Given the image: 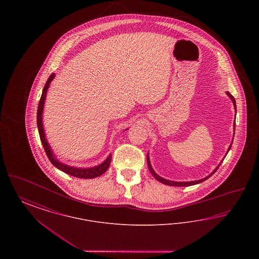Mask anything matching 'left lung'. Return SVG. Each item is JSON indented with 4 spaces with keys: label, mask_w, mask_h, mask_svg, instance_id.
<instances>
[{
    "label": "left lung",
    "mask_w": 259,
    "mask_h": 259,
    "mask_svg": "<svg viewBox=\"0 0 259 259\" xmlns=\"http://www.w3.org/2000/svg\"><path fill=\"white\" fill-rule=\"evenodd\" d=\"M227 93V95L231 98V100H232V102H233V104H234V107L235 109H236V101H235V98L229 93V92H226ZM233 143V142H232ZM232 145V144H231ZM231 148V146L229 147V148H228V151H229V149ZM147 160H148V169H149V171H150V172H151V175L158 181V182H160L161 184H164V185H172V186H189V185H197V184H200V183H202V182H204V181H206L207 179H209V177L210 176H212L214 172H217V170L219 169V167L221 166V164L215 168V170L213 171V172H211L209 176H208V177H206V178H204L203 180H199V181H195V182H185V183H180V182H172V181H168V180H165V179H163V178H161V177H159L156 172H154L153 171V169L151 168V165H150V162H149V158H147Z\"/></svg>",
    "instance_id": "1"
}]
</instances>
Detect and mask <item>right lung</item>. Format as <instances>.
Returning a JSON list of instances; mask_svg holds the SVG:
<instances>
[{
  "label": "right lung",
  "instance_id": "obj_1",
  "mask_svg": "<svg viewBox=\"0 0 259 259\" xmlns=\"http://www.w3.org/2000/svg\"><path fill=\"white\" fill-rule=\"evenodd\" d=\"M54 75L55 74H52L49 77L46 85L44 87V90H42V94H41V97L39 99V103H38V106H37V129H38V134H39V138H40V141H41V144L44 146L45 148V151L49 157L50 162L56 167L58 168L59 170H61L66 174H69L73 177L75 178H80V179H93V178H96L99 177L101 175H103L104 172H106L108 170V168L110 167V164H111V155L110 154V156L104 161L101 165L96 166V167H93V168H88V169H78V168H74V167H70L68 165H64L60 163L57 159H55V156L53 155L51 149H50V145L49 143L47 142V139H46V136H45V131H44V127H42V120H41V114H42V111H44V105H45V100H46V96H47V91H48V88L50 87V83L51 82V80L54 78Z\"/></svg>",
  "mask_w": 259,
  "mask_h": 259
}]
</instances>
